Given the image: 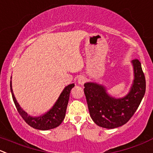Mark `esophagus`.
Segmentation results:
<instances>
[{
  "mask_svg": "<svg viewBox=\"0 0 153 153\" xmlns=\"http://www.w3.org/2000/svg\"><path fill=\"white\" fill-rule=\"evenodd\" d=\"M86 79H87V78H86L84 76H80L78 79V83L79 84H81V85H83V84L85 83Z\"/></svg>",
  "mask_w": 153,
  "mask_h": 153,
  "instance_id": "obj_1",
  "label": "esophagus"
}]
</instances>
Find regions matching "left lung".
Listing matches in <instances>:
<instances>
[{"label": "left lung", "instance_id": "left-lung-1", "mask_svg": "<svg viewBox=\"0 0 153 153\" xmlns=\"http://www.w3.org/2000/svg\"><path fill=\"white\" fill-rule=\"evenodd\" d=\"M134 81L128 94L122 98L112 97L106 88L94 82L84 84V94L93 122L105 128H114L126 123L141 102L146 91V80L137 59L131 61Z\"/></svg>", "mask_w": 153, "mask_h": 153}]
</instances>
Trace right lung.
<instances>
[{
  "label": "right lung",
  "mask_w": 153,
  "mask_h": 153,
  "mask_svg": "<svg viewBox=\"0 0 153 153\" xmlns=\"http://www.w3.org/2000/svg\"><path fill=\"white\" fill-rule=\"evenodd\" d=\"M74 87H75L74 84L66 86L61 94L60 95L54 106L48 112L39 117H32L25 112L17 102L15 98L13 89H12V81H10V90H11L12 96H13V102L17 108L18 112L30 126L39 130L51 129V128L59 126L61 124L66 116V108L69 102L70 91Z\"/></svg>",
  "instance_id": "right-lung-1"
}]
</instances>
